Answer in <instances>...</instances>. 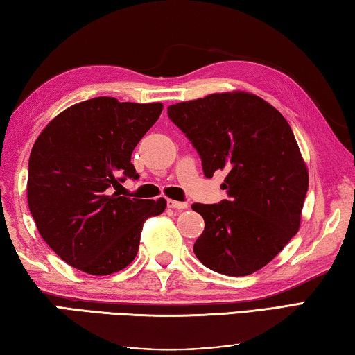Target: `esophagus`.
Here are the masks:
<instances>
[{
  "label": "esophagus",
  "instance_id": "esophagus-1",
  "mask_svg": "<svg viewBox=\"0 0 355 355\" xmlns=\"http://www.w3.org/2000/svg\"><path fill=\"white\" fill-rule=\"evenodd\" d=\"M167 207L168 208H173V210H184V208H188V202H178V200L168 199L167 200Z\"/></svg>",
  "mask_w": 355,
  "mask_h": 355
}]
</instances>
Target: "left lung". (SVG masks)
<instances>
[{
    "mask_svg": "<svg viewBox=\"0 0 355 355\" xmlns=\"http://www.w3.org/2000/svg\"><path fill=\"white\" fill-rule=\"evenodd\" d=\"M202 159L205 177L226 171L219 204H193L205 229L194 254L213 272L246 277L266 267L300 227L308 168L286 118L246 92L167 107Z\"/></svg>",
    "mask_w": 355,
    "mask_h": 355,
    "instance_id": "left-lung-1",
    "label": "left lung"
}]
</instances>
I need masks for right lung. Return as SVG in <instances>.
<instances>
[{"label": "right lung", "mask_w": 355, "mask_h": 355, "mask_svg": "<svg viewBox=\"0 0 355 355\" xmlns=\"http://www.w3.org/2000/svg\"><path fill=\"white\" fill-rule=\"evenodd\" d=\"M161 103L93 98L56 115L33 145L28 207L41 237L64 262L89 275L120 272L134 261L145 219L166 199L114 193L139 178L131 155L155 125Z\"/></svg>", "instance_id": "obj_1"}]
</instances>
